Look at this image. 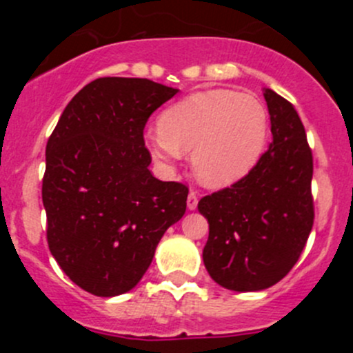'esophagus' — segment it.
I'll return each mask as SVG.
<instances>
[{
  "label": "esophagus",
  "instance_id": "esophagus-1",
  "mask_svg": "<svg viewBox=\"0 0 353 353\" xmlns=\"http://www.w3.org/2000/svg\"><path fill=\"white\" fill-rule=\"evenodd\" d=\"M198 206V196L194 191H190V194H188V210H196Z\"/></svg>",
  "mask_w": 353,
  "mask_h": 353
}]
</instances>
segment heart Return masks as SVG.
Masks as SVG:
<instances>
[{"label":"heart","mask_w":353,"mask_h":353,"mask_svg":"<svg viewBox=\"0 0 353 353\" xmlns=\"http://www.w3.org/2000/svg\"><path fill=\"white\" fill-rule=\"evenodd\" d=\"M270 137V117L254 95L206 90L167 108L145 143L160 170L174 172L184 152L198 181L213 190L239 183L256 167Z\"/></svg>","instance_id":"heart-1"}]
</instances>
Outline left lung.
Segmentation results:
<instances>
[{"label":"left lung","instance_id":"8db88e82","mask_svg":"<svg viewBox=\"0 0 353 353\" xmlns=\"http://www.w3.org/2000/svg\"><path fill=\"white\" fill-rule=\"evenodd\" d=\"M273 141L254 169L199 199L210 225L206 272L223 288L258 292L275 285L297 263L314 222L312 154L290 102L265 88Z\"/></svg>","mask_w":353,"mask_h":353}]
</instances>
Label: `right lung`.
<instances>
[{
	"label": "right lung",
	"mask_w": 353,
	"mask_h": 353,
	"mask_svg": "<svg viewBox=\"0 0 353 353\" xmlns=\"http://www.w3.org/2000/svg\"><path fill=\"white\" fill-rule=\"evenodd\" d=\"M177 92L147 78H97L71 99L48 141L49 249L71 282L99 297L137 287L186 212L188 188L152 176L143 140L148 117Z\"/></svg>",
	"instance_id": "right-lung-1"
}]
</instances>
